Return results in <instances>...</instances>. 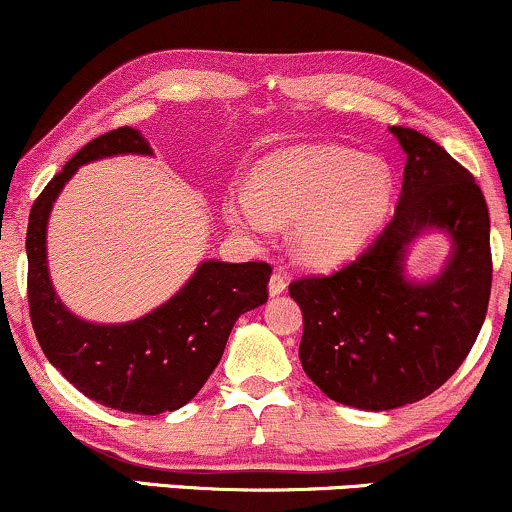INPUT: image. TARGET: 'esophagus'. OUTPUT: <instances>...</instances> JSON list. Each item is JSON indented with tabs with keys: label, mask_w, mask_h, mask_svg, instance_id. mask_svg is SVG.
Instances as JSON below:
<instances>
[{
	"label": "esophagus",
	"mask_w": 512,
	"mask_h": 512,
	"mask_svg": "<svg viewBox=\"0 0 512 512\" xmlns=\"http://www.w3.org/2000/svg\"><path fill=\"white\" fill-rule=\"evenodd\" d=\"M286 286H289V276L284 272L272 274V279H269V296H279V293L286 291Z\"/></svg>",
	"instance_id": "esophagus-1"
}]
</instances>
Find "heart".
Returning a JSON list of instances; mask_svg holds the SVG:
<instances>
[{"mask_svg":"<svg viewBox=\"0 0 512 512\" xmlns=\"http://www.w3.org/2000/svg\"><path fill=\"white\" fill-rule=\"evenodd\" d=\"M395 178L383 158L332 144H303L255 168L250 190L223 202L226 219L250 233L291 228V248L305 267L332 269L361 252L385 221Z\"/></svg>","mask_w":512,"mask_h":512,"instance_id":"heart-1","label":"heart"}]
</instances>
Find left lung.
<instances>
[{
    "label": "left lung",
    "mask_w": 512,
    "mask_h": 512,
    "mask_svg": "<svg viewBox=\"0 0 512 512\" xmlns=\"http://www.w3.org/2000/svg\"><path fill=\"white\" fill-rule=\"evenodd\" d=\"M390 132L407 154L392 221L356 262L289 286L303 313L305 375L334 402L366 411L436 392L477 342L491 296L489 209L472 173L416 129ZM428 232H443L451 255L419 282L406 260Z\"/></svg>",
    "instance_id": "obj_1"
}]
</instances>
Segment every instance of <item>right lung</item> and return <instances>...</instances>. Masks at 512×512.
<instances>
[{
  "label": "right lung",
  "instance_id": "add662e5",
  "mask_svg": "<svg viewBox=\"0 0 512 512\" xmlns=\"http://www.w3.org/2000/svg\"><path fill=\"white\" fill-rule=\"evenodd\" d=\"M154 156L139 129L88 142L48 182L28 216V305L43 354L76 390L103 407L156 416L185 407L219 366L243 313L267 303V262H199L166 303L129 322H88L57 296L48 267V221L62 187L81 166L108 156Z\"/></svg>",
  "mask_w": 512,
  "mask_h": 512
}]
</instances>
